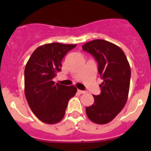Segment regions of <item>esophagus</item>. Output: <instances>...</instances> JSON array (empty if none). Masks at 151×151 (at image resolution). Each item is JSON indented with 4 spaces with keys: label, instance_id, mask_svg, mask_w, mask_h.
I'll list each match as a JSON object with an SVG mask.
<instances>
[{
    "label": "esophagus",
    "instance_id": "esophagus-1",
    "mask_svg": "<svg viewBox=\"0 0 151 151\" xmlns=\"http://www.w3.org/2000/svg\"><path fill=\"white\" fill-rule=\"evenodd\" d=\"M78 93H79V94H85V91L79 90V89H78Z\"/></svg>",
    "mask_w": 151,
    "mask_h": 151
}]
</instances>
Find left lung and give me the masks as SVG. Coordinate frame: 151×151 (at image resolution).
I'll return each mask as SVG.
<instances>
[{
    "instance_id": "8db88e82",
    "label": "left lung",
    "mask_w": 151,
    "mask_h": 151,
    "mask_svg": "<svg viewBox=\"0 0 151 151\" xmlns=\"http://www.w3.org/2000/svg\"><path fill=\"white\" fill-rule=\"evenodd\" d=\"M82 50L94 56L103 79L101 92L94 96V102L85 110L90 120L104 125L115 118L126 104L130 86L131 69L123 50L102 39L87 42Z\"/></svg>"
}]
</instances>
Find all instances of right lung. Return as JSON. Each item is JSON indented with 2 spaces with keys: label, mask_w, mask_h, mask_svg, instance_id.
Here are the masks:
<instances>
[{
  "label": "right lung",
  "mask_w": 151,
  "mask_h": 151,
  "mask_svg": "<svg viewBox=\"0 0 151 151\" xmlns=\"http://www.w3.org/2000/svg\"><path fill=\"white\" fill-rule=\"evenodd\" d=\"M76 45L50 43L36 49L25 68V94L35 115L41 122L55 124L65 115L68 101L76 87L56 84L53 78L61 70V61Z\"/></svg>",
  "instance_id": "add662e5"
}]
</instances>
